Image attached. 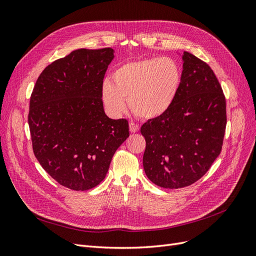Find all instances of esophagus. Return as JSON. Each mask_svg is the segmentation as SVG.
I'll return each instance as SVG.
<instances>
[{
  "label": "esophagus",
  "instance_id": "34e87169",
  "mask_svg": "<svg viewBox=\"0 0 256 256\" xmlns=\"http://www.w3.org/2000/svg\"><path fill=\"white\" fill-rule=\"evenodd\" d=\"M129 130H130V132L136 134V132H138V130H140V126L136 125V124H134V122H130L129 124Z\"/></svg>",
  "mask_w": 256,
  "mask_h": 256
}]
</instances>
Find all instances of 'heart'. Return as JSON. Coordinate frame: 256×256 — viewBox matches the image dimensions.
Masks as SVG:
<instances>
[{"instance_id": "1", "label": "heart", "mask_w": 256, "mask_h": 256, "mask_svg": "<svg viewBox=\"0 0 256 256\" xmlns=\"http://www.w3.org/2000/svg\"><path fill=\"white\" fill-rule=\"evenodd\" d=\"M182 68L168 56L143 58L122 64L112 74V81L104 80L102 99L113 116L130 109L138 118H157L166 113L182 86Z\"/></svg>"}]
</instances>
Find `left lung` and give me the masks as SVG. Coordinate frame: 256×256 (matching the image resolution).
<instances>
[{"label":"left lung","instance_id":"obj_1","mask_svg":"<svg viewBox=\"0 0 256 256\" xmlns=\"http://www.w3.org/2000/svg\"><path fill=\"white\" fill-rule=\"evenodd\" d=\"M180 56L182 80L175 102L141 127L145 174L168 189L187 187L208 171L221 152L226 126V98L212 68L189 52Z\"/></svg>","mask_w":256,"mask_h":256}]
</instances>
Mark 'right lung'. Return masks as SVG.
Instances as JSON below:
<instances>
[{"label":"right lung","instance_id":"add662e5","mask_svg":"<svg viewBox=\"0 0 256 256\" xmlns=\"http://www.w3.org/2000/svg\"><path fill=\"white\" fill-rule=\"evenodd\" d=\"M114 50L79 49L38 76L28 126L35 157L53 180L76 191L102 182L113 154L129 136L126 120L104 110L102 88Z\"/></svg>","mask_w":256,"mask_h":256}]
</instances>
